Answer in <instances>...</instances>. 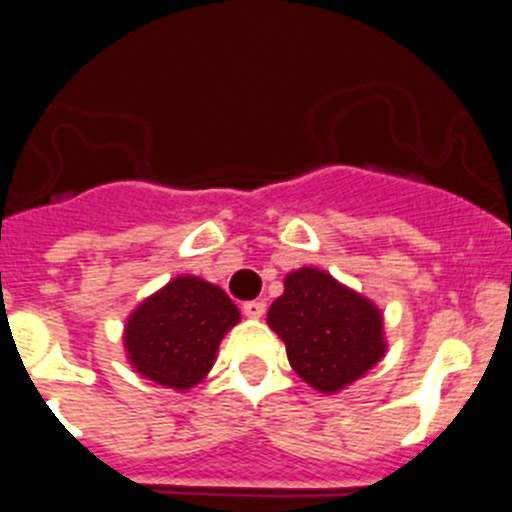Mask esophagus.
<instances>
[{
	"mask_svg": "<svg viewBox=\"0 0 512 512\" xmlns=\"http://www.w3.org/2000/svg\"><path fill=\"white\" fill-rule=\"evenodd\" d=\"M264 312H266V302L261 300L243 302V315H246V318H261Z\"/></svg>",
	"mask_w": 512,
	"mask_h": 512,
	"instance_id": "obj_1",
	"label": "esophagus"
}]
</instances>
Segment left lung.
I'll return each instance as SVG.
<instances>
[{
  "label": "left lung",
  "mask_w": 512,
  "mask_h": 512,
  "mask_svg": "<svg viewBox=\"0 0 512 512\" xmlns=\"http://www.w3.org/2000/svg\"><path fill=\"white\" fill-rule=\"evenodd\" d=\"M266 320L292 369L320 392L343 390L384 356L377 307L320 269L292 271Z\"/></svg>",
  "instance_id": "1"
}]
</instances>
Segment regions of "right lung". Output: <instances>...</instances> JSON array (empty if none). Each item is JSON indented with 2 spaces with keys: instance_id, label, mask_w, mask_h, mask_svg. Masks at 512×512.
<instances>
[{
  "instance_id": "obj_1",
  "label": "right lung",
  "mask_w": 512,
  "mask_h": 512,
  "mask_svg": "<svg viewBox=\"0 0 512 512\" xmlns=\"http://www.w3.org/2000/svg\"><path fill=\"white\" fill-rule=\"evenodd\" d=\"M238 320L241 312L223 289L179 277L130 315L128 359L156 384L189 390L210 372L217 346Z\"/></svg>"
}]
</instances>
